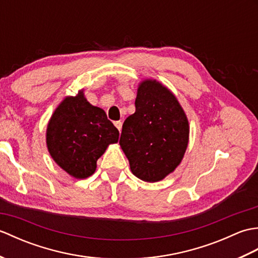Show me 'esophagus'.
<instances>
[{
    "label": "esophagus",
    "mask_w": 258,
    "mask_h": 258,
    "mask_svg": "<svg viewBox=\"0 0 258 258\" xmlns=\"http://www.w3.org/2000/svg\"><path fill=\"white\" fill-rule=\"evenodd\" d=\"M114 125L116 126V128L120 132V130H122V122H120V120H116V122H114Z\"/></svg>",
    "instance_id": "esophagus-1"
}]
</instances>
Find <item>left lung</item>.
<instances>
[{
    "instance_id": "8db88e82",
    "label": "left lung",
    "mask_w": 258,
    "mask_h": 258,
    "mask_svg": "<svg viewBox=\"0 0 258 258\" xmlns=\"http://www.w3.org/2000/svg\"><path fill=\"white\" fill-rule=\"evenodd\" d=\"M188 135V119L173 93L156 80L142 82L135 113L125 119L119 139L135 176L154 183L174 172L187 149Z\"/></svg>"
}]
</instances>
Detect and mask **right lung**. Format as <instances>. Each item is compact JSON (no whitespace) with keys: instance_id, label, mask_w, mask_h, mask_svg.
Wrapping results in <instances>:
<instances>
[{"instance_id":"add662e5","label":"right lung","mask_w":258,"mask_h":258,"mask_svg":"<svg viewBox=\"0 0 258 258\" xmlns=\"http://www.w3.org/2000/svg\"><path fill=\"white\" fill-rule=\"evenodd\" d=\"M118 130L102 108L87 102L83 91L68 96L52 114L46 145L57 165L75 178L95 172L96 162L109 144L118 142Z\"/></svg>"}]
</instances>
